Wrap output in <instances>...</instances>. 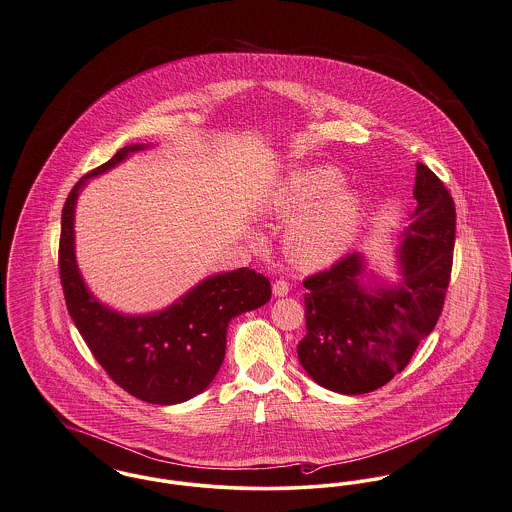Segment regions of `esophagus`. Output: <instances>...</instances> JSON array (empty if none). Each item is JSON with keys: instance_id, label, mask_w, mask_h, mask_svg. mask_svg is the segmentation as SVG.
Here are the masks:
<instances>
[{"instance_id": "1", "label": "esophagus", "mask_w": 512, "mask_h": 512, "mask_svg": "<svg viewBox=\"0 0 512 512\" xmlns=\"http://www.w3.org/2000/svg\"><path fill=\"white\" fill-rule=\"evenodd\" d=\"M288 292H290V286H288L286 280H276V282L272 284V294H274L276 298H284V296H288Z\"/></svg>"}]
</instances>
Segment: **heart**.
<instances>
[{"mask_svg": "<svg viewBox=\"0 0 512 512\" xmlns=\"http://www.w3.org/2000/svg\"><path fill=\"white\" fill-rule=\"evenodd\" d=\"M265 209L278 220H294L284 249L301 271L336 263L358 238L365 216L360 191L346 187L342 172L327 164L288 172L272 187Z\"/></svg>", "mask_w": 512, "mask_h": 512, "instance_id": "b5f03b06", "label": "heart"}]
</instances>
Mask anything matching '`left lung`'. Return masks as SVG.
<instances>
[{
	"label": "left lung",
	"mask_w": 512,
	"mask_h": 512,
	"mask_svg": "<svg viewBox=\"0 0 512 512\" xmlns=\"http://www.w3.org/2000/svg\"><path fill=\"white\" fill-rule=\"evenodd\" d=\"M418 207L396 243L398 282L377 280L350 253L303 280L307 334L298 358L321 387L365 394L387 385L435 329L449 288L456 211L443 181L418 164Z\"/></svg>",
	"instance_id": "1"
}]
</instances>
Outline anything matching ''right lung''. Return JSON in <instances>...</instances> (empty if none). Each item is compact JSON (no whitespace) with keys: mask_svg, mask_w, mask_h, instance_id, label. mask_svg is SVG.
<instances>
[{"mask_svg":"<svg viewBox=\"0 0 512 512\" xmlns=\"http://www.w3.org/2000/svg\"><path fill=\"white\" fill-rule=\"evenodd\" d=\"M147 145H127L75 183L61 212L60 278L67 311L114 383L149 404H180L205 391L226 354L228 323L271 300V282L251 269L212 274L180 300L149 315L100 303L75 259V205L87 181Z\"/></svg>","mask_w":512,"mask_h":512,"instance_id":"1","label":"right lung"}]
</instances>
